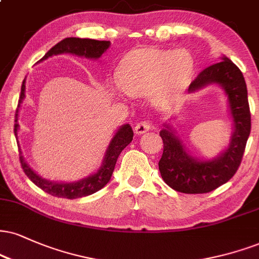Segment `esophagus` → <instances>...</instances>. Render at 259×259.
Wrapping results in <instances>:
<instances>
[{"label":"esophagus","instance_id":"esophagus-1","mask_svg":"<svg viewBox=\"0 0 259 259\" xmlns=\"http://www.w3.org/2000/svg\"><path fill=\"white\" fill-rule=\"evenodd\" d=\"M152 126H153V123H152L151 120H142L140 121L135 125V134H138V135H141V134L148 132L149 129H152Z\"/></svg>","mask_w":259,"mask_h":259}]
</instances>
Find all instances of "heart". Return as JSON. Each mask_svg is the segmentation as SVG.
Returning <instances> with one entry per match:
<instances>
[{
    "instance_id": "b5f03b06",
    "label": "heart",
    "mask_w": 259,
    "mask_h": 259,
    "mask_svg": "<svg viewBox=\"0 0 259 259\" xmlns=\"http://www.w3.org/2000/svg\"><path fill=\"white\" fill-rule=\"evenodd\" d=\"M193 59L183 49L146 47L130 52L120 61L117 80L127 95H152L157 105H169L191 82Z\"/></svg>"
}]
</instances>
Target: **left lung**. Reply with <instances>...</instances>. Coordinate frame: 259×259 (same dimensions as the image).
Segmentation results:
<instances>
[{"label":"left lung","instance_id":"obj_1","mask_svg":"<svg viewBox=\"0 0 259 259\" xmlns=\"http://www.w3.org/2000/svg\"><path fill=\"white\" fill-rule=\"evenodd\" d=\"M211 83H219L228 96L234 133L228 149L211 161H198L187 154L180 139L169 126L159 133L164 148L159 160V171L164 182L177 192L186 194L208 193L232 179L241 164L251 132V112L247 88L239 67L224 57L217 64L201 71L189 84V92Z\"/></svg>","mask_w":259,"mask_h":259}]
</instances>
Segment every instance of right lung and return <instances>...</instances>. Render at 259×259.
<instances>
[{"instance_id":"1","label":"right lung","mask_w":259,"mask_h":259,"mask_svg":"<svg viewBox=\"0 0 259 259\" xmlns=\"http://www.w3.org/2000/svg\"><path fill=\"white\" fill-rule=\"evenodd\" d=\"M111 45L110 40H98V39H90V38H78V37H67V38L60 40L57 43L52 49L47 52V54L40 60H45L53 55L62 54V53H71V54L79 55V57L98 59L101 57ZM25 96V80H23V85H21V92L19 96V107L20 102L23 101ZM18 113V110H17ZM18 114H15V121H18ZM18 126L19 124H14V134L18 132ZM134 132L132 126L129 124H125L118 130L114 138L108 146L107 152H106V157L102 163L101 169L98 172L92 175L88 179H84L79 182L76 183H55L47 181L45 179H40L38 175L33 172L32 169L26 164L24 160L23 155L19 153V161L21 165V169L29 179L32 181L38 188L45 191L53 197L58 198H66V199H77L87 197V195L93 194V193L100 191L101 188L107 185L108 181L111 180L112 174H113L114 166H116L117 159L119 157L120 152L133 141Z\"/></svg>"}]
</instances>
